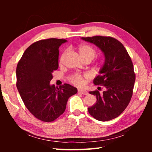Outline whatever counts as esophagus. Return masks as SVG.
Here are the masks:
<instances>
[{
	"instance_id": "34e87169",
	"label": "esophagus",
	"mask_w": 152,
	"mask_h": 152,
	"mask_svg": "<svg viewBox=\"0 0 152 152\" xmlns=\"http://www.w3.org/2000/svg\"><path fill=\"white\" fill-rule=\"evenodd\" d=\"M78 92L79 94H84V95L88 94V92L86 91H80V90H79Z\"/></svg>"
}]
</instances>
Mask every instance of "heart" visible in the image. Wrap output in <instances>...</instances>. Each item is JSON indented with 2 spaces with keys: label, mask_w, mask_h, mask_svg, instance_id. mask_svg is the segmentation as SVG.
I'll use <instances>...</instances> for the list:
<instances>
[{
  "label": "heart",
  "mask_w": 152,
  "mask_h": 152,
  "mask_svg": "<svg viewBox=\"0 0 152 152\" xmlns=\"http://www.w3.org/2000/svg\"><path fill=\"white\" fill-rule=\"evenodd\" d=\"M78 50L82 58L83 59V60H86V59H89V60H92L96 55V50H95L93 48L88 45H81L78 48ZM65 54L66 52H64L62 56H61V57L60 58V62L62 61ZM70 80L72 83H73L76 86H82L84 84V80L83 76H82L81 74L78 73L72 74V75L70 76Z\"/></svg>",
  "instance_id": "1"
}]
</instances>
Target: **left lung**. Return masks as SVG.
<instances>
[{
  "label": "left lung",
  "instance_id": "left-lung-1",
  "mask_svg": "<svg viewBox=\"0 0 152 152\" xmlns=\"http://www.w3.org/2000/svg\"><path fill=\"white\" fill-rule=\"evenodd\" d=\"M82 39L98 46L105 57L100 74L93 82L95 85L103 86L104 91L89 92L96 96L97 101L88 108V113L101 121L115 119L124 111L133 95L135 74L132 59L124 45L115 38L96 35Z\"/></svg>",
  "mask_w": 152,
  "mask_h": 152
}]
</instances>
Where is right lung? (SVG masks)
<instances>
[{
	"instance_id": "add662e5",
	"label": "right lung",
	"mask_w": 152,
	"mask_h": 152,
	"mask_svg": "<svg viewBox=\"0 0 152 152\" xmlns=\"http://www.w3.org/2000/svg\"><path fill=\"white\" fill-rule=\"evenodd\" d=\"M66 39H42L27 48L17 66V87L25 107L43 122H52L62 115L68 100L78 92L68 84L50 85L52 72L58 68L59 47Z\"/></svg>"
}]
</instances>
